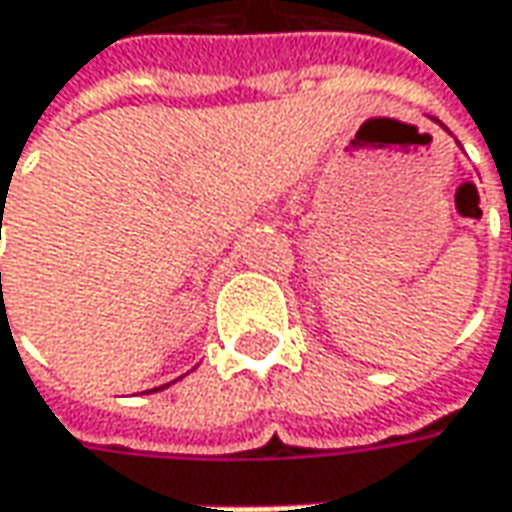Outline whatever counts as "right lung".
Returning a JSON list of instances; mask_svg holds the SVG:
<instances>
[{
	"instance_id": "1",
	"label": "right lung",
	"mask_w": 512,
	"mask_h": 512,
	"mask_svg": "<svg viewBox=\"0 0 512 512\" xmlns=\"http://www.w3.org/2000/svg\"><path fill=\"white\" fill-rule=\"evenodd\" d=\"M0 279H2V273H0ZM153 390H159V387H153Z\"/></svg>"
}]
</instances>
